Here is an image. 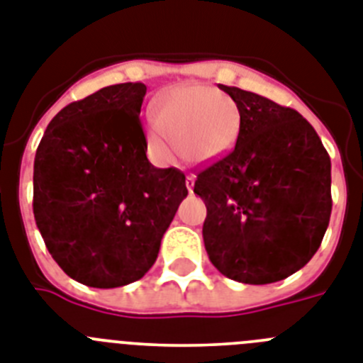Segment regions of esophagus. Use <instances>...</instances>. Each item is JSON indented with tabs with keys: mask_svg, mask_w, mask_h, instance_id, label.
Here are the masks:
<instances>
[{
	"mask_svg": "<svg viewBox=\"0 0 363 363\" xmlns=\"http://www.w3.org/2000/svg\"><path fill=\"white\" fill-rule=\"evenodd\" d=\"M194 182H196V178H194L193 174H187V178H185V185H187L189 193H193V189H194Z\"/></svg>",
	"mask_w": 363,
	"mask_h": 363,
	"instance_id": "esophagus-1",
	"label": "esophagus"
}]
</instances>
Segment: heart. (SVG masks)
Here are the masks:
<instances>
[{
	"label": "heart",
	"mask_w": 363,
	"mask_h": 363,
	"mask_svg": "<svg viewBox=\"0 0 363 363\" xmlns=\"http://www.w3.org/2000/svg\"><path fill=\"white\" fill-rule=\"evenodd\" d=\"M240 132V111L233 99L203 84H182L157 99L148 119V139L157 156H170V138L185 161L200 165L231 152Z\"/></svg>",
	"instance_id": "1"
}]
</instances>
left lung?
Listing matches in <instances>:
<instances>
[{
    "label": "left lung",
    "instance_id": "8db88e82",
    "mask_svg": "<svg viewBox=\"0 0 363 363\" xmlns=\"http://www.w3.org/2000/svg\"><path fill=\"white\" fill-rule=\"evenodd\" d=\"M235 148L196 174L203 244L216 270L246 284L283 281L318 252L333 211L330 157L301 113L240 88Z\"/></svg>",
    "mask_w": 363,
    "mask_h": 363
}]
</instances>
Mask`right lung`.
<instances>
[{"instance_id":"add662e5","label":"right lung","mask_w":363,"mask_h":363,"mask_svg":"<svg viewBox=\"0 0 363 363\" xmlns=\"http://www.w3.org/2000/svg\"><path fill=\"white\" fill-rule=\"evenodd\" d=\"M147 86L102 88L52 117L34 157L33 213L71 279L117 288L143 277L187 196L182 170L147 160Z\"/></svg>"}]
</instances>
